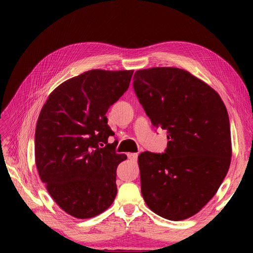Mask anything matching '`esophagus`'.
<instances>
[{"label": "esophagus", "instance_id": "1", "mask_svg": "<svg viewBox=\"0 0 253 253\" xmlns=\"http://www.w3.org/2000/svg\"><path fill=\"white\" fill-rule=\"evenodd\" d=\"M128 158H129V160L132 161V162H136L137 158H138V154H137V153H129V154H128Z\"/></svg>", "mask_w": 253, "mask_h": 253}]
</instances>
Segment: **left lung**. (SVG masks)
<instances>
[{
	"label": "left lung",
	"mask_w": 253,
	"mask_h": 253,
	"mask_svg": "<svg viewBox=\"0 0 253 253\" xmlns=\"http://www.w3.org/2000/svg\"><path fill=\"white\" fill-rule=\"evenodd\" d=\"M134 90L154 127L168 130L164 153L139 154L140 188L148 208L179 221L211 200L231 163L229 115L216 91L178 68L134 75Z\"/></svg>",
	"instance_id": "8db88e82"
}]
</instances>
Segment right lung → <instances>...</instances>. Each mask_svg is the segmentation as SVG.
<instances>
[{"label":"right lung","instance_id":"1","mask_svg":"<svg viewBox=\"0 0 253 253\" xmlns=\"http://www.w3.org/2000/svg\"><path fill=\"white\" fill-rule=\"evenodd\" d=\"M132 70H89L51 92L36 128V164L41 181L63 211L96 216L117 194L116 169L125 161L106 113L128 87Z\"/></svg>","mask_w":253,"mask_h":253}]
</instances>
